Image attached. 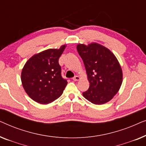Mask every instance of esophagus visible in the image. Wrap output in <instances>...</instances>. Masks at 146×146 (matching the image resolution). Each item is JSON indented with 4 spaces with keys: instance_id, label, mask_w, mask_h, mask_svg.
Returning a JSON list of instances; mask_svg holds the SVG:
<instances>
[{
    "instance_id": "obj_1",
    "label": "esophagus",
    "mask_w": 146,
    "mask_h": 146,
    "mask_svg": "<svg viewBox=\"0 0 146 146\" xmlns=\"http://www.w3.org/2000/svg\"><path fill=\"white\" fill-rule=\"evenodd\" d=\"M80 78L78 76H74L72 78V80L74 81H78V80H80Z\"/></svg>"
}]
</instances>
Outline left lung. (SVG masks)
Here are the masks:
<instances>
[{
	"label": "left lung",
	"instance_id": "left-lung-1",
	"mask_svg": "<svg viewBox=\"0 0 146 146\" xmlns=\"http://www.w3.org/2000/svg\"><path fill=\"white\" fill-rule=\"evenodd\" d=\"M77 50L84 64L90 87L82 93L92 104L100 105L111 100L122 83L121 68L115 55L104 46L91 43L77 45Z\"/></svg>",
	"mask_w": 146,
	"mask_h": 146
}]
</instances>
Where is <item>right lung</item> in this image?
I'll return each mask as SVG.
<instances>
[{
	"mask_svg": "<svg viewBox=\"0 0 146 146\" xmlns=\"http://www.w3.org/2000/svg\"><path fill=\"white\" fill-rule=\"evenodd\" d=\"M66 46L64 44L59 49L50 48L36 54L24 66L22 84L34 101L47 104L62 94L68 82L62 77L58 60Z\"/></svg>",
	"mask_w": 146,
	"mask_h": 146,
	"instance_id": "1",
	"label": "right lung"
}]
</instances>
